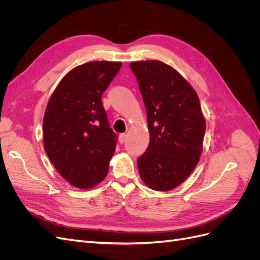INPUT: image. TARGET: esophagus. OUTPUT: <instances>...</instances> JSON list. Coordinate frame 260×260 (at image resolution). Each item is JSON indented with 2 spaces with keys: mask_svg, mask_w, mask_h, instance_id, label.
Instances as JSON below:
<instances>
[{
  "mask_svg": "<svg viewBox=\"0 0 260 260\" xmlns=\"http://www.w3.org/2000/svg\"><path fill=\"white\" fill-rule=\"evenodd\" d=\"M125 140H127V135H125V133H121L119 136V142L122 144L125 142Z\"/></svg>",
  "mask_w": 260,
  "mask_h": 260,
  "instance_id": "obj_1",
  "label": "esophagus"
}]
</instances>
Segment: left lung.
I'll use <instances>...</instances> for the list:
<instances>
[{"label": "left lung", "mask_w": 260, "mask_h": 260, "mask_svg": "<svg viewBox=\"0 0 260 260\" xmlns=\"http://www.w3.org/2000/svg\"><path fill=\"white\" fill-rule=\"evenodd\" d=\"M147 115L149 144L138 159L140 177L152 190L170 191L200 161L206 121L193 86L159 60L130 64Z\"/></svg>", "instance_id": "1"}]
</instances>
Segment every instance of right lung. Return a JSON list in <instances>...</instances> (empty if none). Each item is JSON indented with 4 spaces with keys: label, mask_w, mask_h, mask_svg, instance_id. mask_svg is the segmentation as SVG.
Instances as JSON below:
<instances>
[{
    "label": "right lung",
    "mask_w": 260,
    "mask_h": 260,
    "mask_svg": "<svg viewBox=\"0 0 260 260\" xmlns=\"http://www.w3.org/2000/svg\"><path fill=\"white\" fill-rule=\"evenodd\" d=\"M121 61H89L59 81L43 117V144L58 174L79 188H91L107 176L116 149L102 94Z\"/></svg>",
    "instance_id": "obj_1"
}]
</instances>
